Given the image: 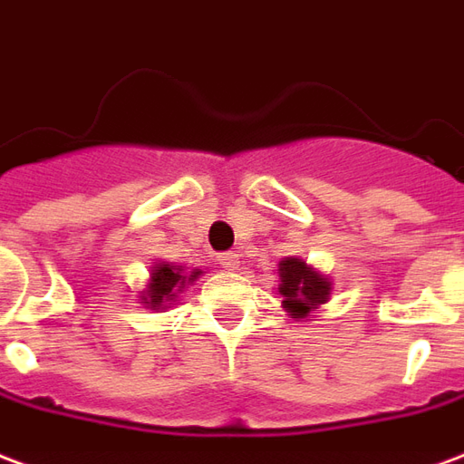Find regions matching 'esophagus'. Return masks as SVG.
I'll list each match as a JSON object with an SVG mask.
<instances>
[{"mask_svg": "<svg viewBox=\"0 0 464 464\" xmlns=\"http://www.w3.org/2000/svg\"><path fill=\"white\" fill-rule=\"evenodd\" d=\"M218 262L219 266H222V269H227V272L239 269V255H235V252H225V255H219Z\"/></svg>", "mask_w": 464, "mask_h": 464, "instance_id": "1", "label": "esophagus"}]
</instances>
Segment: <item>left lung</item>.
<instances>
[{"label":"left lung","instance_id":"left-lung-1","mask_svg":"<svg viewBox=\"0 0 464 464\" xmlns=\"http://www.w3.org/2000/svg\"><path fill=\"white\" fill-rule=\"evenodd\" d=\"M276 274H279L276 292L282 296L284 311L296 321H314L316 309L331 299L334 284L329 276L306 265L302 256H284L276 266Z\"/></svg>","mask_w":464,"mask_h":464}]
</instances>
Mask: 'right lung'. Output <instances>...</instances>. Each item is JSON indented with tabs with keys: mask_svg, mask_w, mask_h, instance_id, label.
<instances>
[{
	"mask_svg": "<svg viewBox=\"0 0 464 464\" xmlns=\"http://www.w3.org/2000/svg\"><path fill=\"white\" fill-rule=\"evenodd\" d=\"M199 274H202V269H192V272H188V266L155 259L153 265H150L148 282H145L143 289L138 292V304H143L145 309L150 311L172 309V304L178 302V296L182 294V289L198 282Z\"/></svg>",
	"mask_w": 464,
	"mask_h": 464,
	"instance_id": "right-lung-1",
	"label": "right lung"
}]
</instances>
